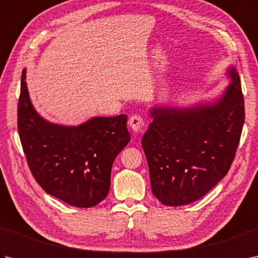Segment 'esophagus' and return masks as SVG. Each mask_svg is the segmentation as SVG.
<instances>
[{
	"label": "esophagus",
	"mask_w": 258,
	"mask_h": 258,
	"mask_svg": "<svg viewBox=\"0 0 258 258\" xmlns=\"http://www.w3.org/2000/svg\"><path fill=\"white\" fill-rule=\"evenodd\" d=\"M128 125L134 132H140L144 125V119L141 115H132L128 119Z\"/></svg>",
	"instance_id": "34e87169"
}]
</instances>
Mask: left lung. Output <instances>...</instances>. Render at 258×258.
Instances as JSON below:
<instances>
[{"instance_id": "obj_1", "label": "left lung", "mask_w": 258, "mask_h": 258, "mask_svg": "<svg viewBox=\"0 0 258 258\" xmlns=\"http://www.w3.org/2000/svg\"><path fill=\"white\" fill-rule=\"evenodd\" d=\"M217 102L187 108L153 107L142 146L152 191L162 204L182 206L208 193L227 174L242 134L245 108L236 69Z\"/></svg>"}]
</instances>
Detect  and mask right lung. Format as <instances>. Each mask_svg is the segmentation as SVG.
<instances>
[{"instance_id": "1", "label": "right lung", "mask_w": 258, "mask_h": 258, "mask_svg": "<svg viewBox=\"0 0 258 258\" xmlns=\"http://www.w3.org/2000/svg\"><path fill=\"white\" fill-rule=\"evenodd\" d=\"M126 123L125 114L79 126L47 122L33 107L22 72L18 128L27 164L47 194L70 205L89 208L107 196L113 162L131 140Z\"/></svg>"}]
</instances>
